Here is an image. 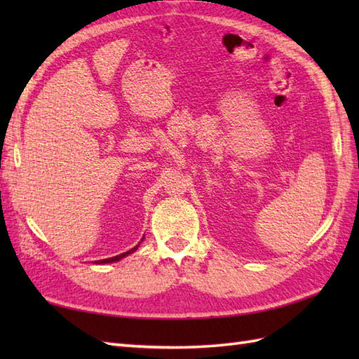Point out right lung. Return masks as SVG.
Wrapping results in <instances>:
<instances>
[{
	"mask_svg": "<svg viewBox=\"0 0 359 359\" xmlns=\"http://www.w3.org/2000/svg\"><path fill=\"white\" fill-rule=\"evenodd\" d=\"M140 245V243H139ZM139 245H135L134 248H131V250H128V251H125V253H121V255H118V256H114V257H108V259H103V261H97L95 264H111V262H117V261H120V259H123V257H126L128 255H131V253H134V251L139 248Z\"/></svg>",
	"mask_w": 359,
	"mask_h": 359,
	"instance_id": "add662e5",
	"label": "right lung"
}]
</instances>
